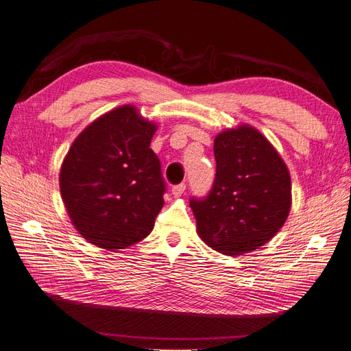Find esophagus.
<instances>
[{
	"label": "esophagus",
	"mask_w": 351,
	"mask_h": 351,
	"mask_svg": "<svg viewBox=\"0 0 351 351\" xmlns=\"http://www.w3.org/2000/svg\"><path fill=\"white\" fill-rule=\"evenodd\" d=\"M185 187H187V185H185L184 182L182 184H178V185H173V187H171V195H173L175 197L182 196V193L185 191Z\"/></svg>",
	"instance_id": "1"
}]
</instances>
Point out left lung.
<instances>
[{"mask_svg":"<svg viewBox=\"0 0 351 351\" xmlns=\"http://www.w3.org/2000/svg\"><path fill=\"white\" fill-rule=\"evenodd\" d=\"M215 178L204 197L190 199L200 238L225 255L256 250L279 232L291 208V178L263 134L240 126L214 140Z\"/></svg>","mask_w":351,"mask_h":351,"instance_id":"left-lung-1","label":"left lung"}]
</instances>
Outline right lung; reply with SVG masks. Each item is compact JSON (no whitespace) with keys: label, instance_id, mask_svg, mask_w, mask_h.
Returning a JSON list of instances; mask_svg holds the SVG:
<instances>
[{"label":"right lung","instance_id":"right-lung-1","mask_svg":"<svg viewBox=\"0 0 351 351\" xmlns=\"http://www.w3.org/2000/svg\"><path fill=\"white\" fill-rule=\"evenodd\" d=\"M156 126L131 106L88 125L60 171V191L73 226L102 249H126L154 229L166 181L149 145Z\"/></svg>","mask_w":351,"mask_h":351}]
</instances>
